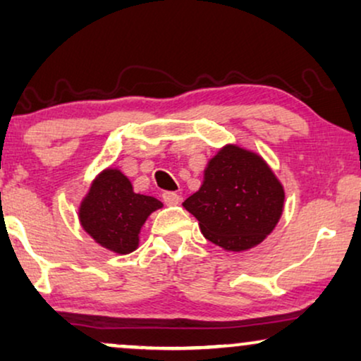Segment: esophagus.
Instances as JSON below:
<instances>
[{"instance_id": "34e87169", "label": "esophagus", "mask_w": 361, "mask_h": 361, "mask_svg": "<svg viewBox=\"0 0 361 361\" xmlns=\"http://www.w3.org/2000/svg\"><path fill=\"white\" fill-rule=\"evenodd\" d=\"M162 202L166 205H177L180 202V195L176 194V192H164L162 194Z\"/></svg>"}]
</instances>
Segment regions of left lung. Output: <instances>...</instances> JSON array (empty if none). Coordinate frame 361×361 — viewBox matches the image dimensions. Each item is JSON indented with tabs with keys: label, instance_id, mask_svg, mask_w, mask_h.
<instances>
[{
	"label": "left lung",
	"instance_id": "obj_1",
	"mask_svg": "<svg viewBox=\"0 0 361 361\" xmlns=\"http://www.w3.org/2000/svg\"><path fill=\"white\" fill-rule=\"evenodd\" d=\"M182 205L207 240L226 251H245L278 225L284 189L263 157L226 145L207 164L200 189Z\"/></svg>",
	"mask_w": 361,
	"mask_h": 361
}]
</instances>
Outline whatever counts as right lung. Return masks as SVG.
<instances>
[{"label": "right lung", "mask_w": 361, "mask_h": 361, "mask_svg": "<svg viewBox=\"0 0 361 361\" xmlns=\"http://www.w3.org/2000/svg\"><path fill=\"white\" fill-rule=\"evenodd\" d=\"M154 197L136 194L120 169H105L92 182L78 209L82 228L118 255H128L140 245V231L147 216L161 209Z\"/></svg>", "instance_id": "obj_1"}]
</instances>
